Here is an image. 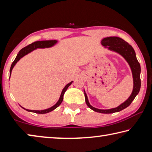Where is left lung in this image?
<instances>
[{"instance_id":"obj_1","label":"left lung","mask_w":152,"mask_h":152,"mask_svg":"<svg viewBox=\"0 0 152 152\" xmlns=\"http://www.w3.org/2000/svg\"><path fill=\"white\" fill-rule=\"evenodd\" d=\"M102 45L106 48H108L109 50H113L114 52L119 53L123 57L126 61L128 63L129 65L131 68L132 72L133 79H134V89L131 95L127 99L126 102L119 105L118 107L115 108L110 109V110H99V109L95 108L93 107L88 101L87 94L84 91L85 98H86V102L87 106L96 112L101 113H113L115 112H118L121 110H124L125 108L128 107L131 104L132 102L134 101L135 97L140 92L141 87V79H140V73H141V67L140 63L136 58L135 53L134 49L131 45L118 37H109L103 39L102 40Z\"/></svg>"}]
</instances>
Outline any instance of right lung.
<instances>
[{
  "instance_id": "1",
  "label": "right lung",
  "mask_w": 152,
  "mask_h": 152,
  "mask_svg": "<svg viewBox=\"0 0 152 152\" xmlns=\"http://www.w3.org/2000/svg\"><path fill=\"white\" fill-rule=\"evenodd\" d=\"M57 41H56V40H50V41H35L33 42V43H31L30 45H27V46L23 48L22 49H21L18 53L17 55V57H16L15 61H13L11 66H10V74H11V72L13 67H14L15 65H16V63H17L18 61H19L21 58L24 56L27 55L28 53H31V51H33V50L34 49H44V48H49V47H51L53 46H54V45L57 43ZM73 83V81L70 82V83H69L68 84H66L65 87H64L62 92H61V94L60 95V97H59V99H58V102H57L55 105H54L53 106H52L51 107H50L49 109H47V110H26V109H25L23 107H21L22 108H23L24 110H26L27 111H31V112H33V113H39V114H44V113H47L49 112H50V111H52L53 110H54L55 109L57 108V107H58L61 105V103H62L63 100V95L64 94H65V91H66V89H67L68 87L70 86V85Z\"/></svg>"
}]
</instances>
